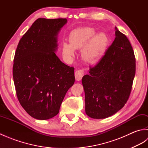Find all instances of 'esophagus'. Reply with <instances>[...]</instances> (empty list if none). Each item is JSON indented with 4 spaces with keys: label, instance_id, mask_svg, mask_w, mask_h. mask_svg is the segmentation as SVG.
Here are the masks:
<instances>
[{
    "label": "esophagus",
    "instance_id": "34e87169",
    "mask_svg": "<svg viewBox=\"0 0 148 148\" xmlns=\"http://www.w3.org/2000/svg\"><path fill=\"white\" fill-rule=\"evenodd\" d=\"M84 74V72L82 69L80 70H77L75 72V77H76V81H80Z\"/></svg>",
    "mask_w": 148,
    "mask_h": 148
}]
</instances>
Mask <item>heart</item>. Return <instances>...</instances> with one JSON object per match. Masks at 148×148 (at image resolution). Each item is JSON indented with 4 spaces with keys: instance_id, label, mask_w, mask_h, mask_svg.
<instances>
[{
    "instance_id": "b5f03b06",
    "label": "heart",
    "mask_w": 148,
    "mask_h": 148,
    "mask_svg": "<svg viewBox=\"0 0 148 148\" xmlns=\"http://www.w3.org/2000/svg\"><path fill=\"white\" fill-rule=\"evenodd\" d=\"M96 34L92 28L84 27L72 32L69 36V42L62 45L63 54L67 57H72L75 49H83L81 55L84 60L94 63L105 53L108 45L109 39L106 34L101 32Z\"/></svg>"
}]
</instances>
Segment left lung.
I'll return each mask as SVG.
<instances>
[{
  "label": "left lung",
  "instance_id": "left-lung-1",
  "mask_svg": "<svg viewBox=\"0 0 148 148\" xmlns=\"http://www.w3.org/2000/svg\"><path fill=\"white\" fill-rule=\"evenodd\" d=\"M116 37L99 62L82 79L85 111L94 119L109 117L123 108L136 74V57L127 36L116 27Z\"/></svg>",
  "mask_w": 148,
  "mask_h": 148
}]
</instances>
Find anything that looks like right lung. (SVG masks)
Segmentation results:
<instances>
[{
  "mask_svg": "<svg viewBox=\"0 0 148 148\" xmlns=\"http://www.w3.org/2000/svg\"><path fill=\"white\" fill-rule=\"evenodd\" d=\"M66 18H38L19 41L12 76L18 99L34 118L57 115L68 90L75 81L74 68L55 54L57 34Z\"/></svg>",
  "mask_w": 148,
  "mask_h": 148,
  "instance_id": "obj_1",
  "label": "right lung"
}]
</instances>
